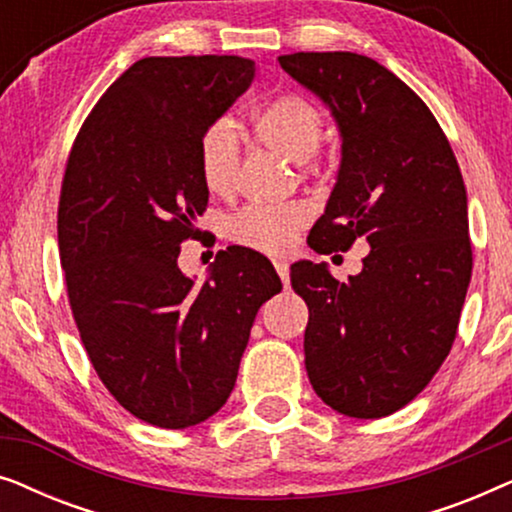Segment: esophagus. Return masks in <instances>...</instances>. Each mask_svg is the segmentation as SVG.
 Masks as SVG:
<instances>
[{"label": "esophagus", "mask_w": 512, "mask_h": 512, "mask_svg": "<svg viewBox=\"0 0 512 512\" xmlns=\"http://www.w3.org/2000/svg\"><path fill=\"white\" fill-rule=\"evenodd\" d=\"M275 270H277L279 279H282L284 284H289V265H286L284 261H275Z\"/></svg>", "instance_id": "1"}]
</instances>
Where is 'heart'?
Masks as SVG:
<instances>
[{
  "label": "heart",
  "mask_w": 512,
  "mask_h": 512,
  "mask_svg": "<svg viewBox=\"0 0 512 512\" xmlns=\"http://www.w3.org/2000/svg\"><path fill=\"white\" fill-rule=\"evenodd\" d=\"M251 135L265 151L303 163L324 137V114L317 104L298 93H282L265 102L251 121ZM240 142L233 123H209L198 139L200 179L209 193L228 195L240 170ZM310 219L303 205H256L242 209L230 221L228 235L240 247L261 254H284L293 247L300 228Z\"/></svg>",
  "instance_id": "b5f03b06"
}]
</instances>
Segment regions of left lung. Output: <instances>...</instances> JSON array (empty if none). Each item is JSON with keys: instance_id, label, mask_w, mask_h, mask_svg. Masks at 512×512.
Returning a JSON list of instances; mask_svg holds the SVG:
<instances>
[{"instance_id": "8db88e82", "label": "left lung", "mask_w": 512, "mask_h": 512, "mask_svg": "<svg viewBox=\"0 0 512 512\" xmlns=\"http://www.w3.org/2000/svg\"><path fill=\"white\" fill-rule=\"evenodd\" d=\"M279 65L328 104L342 160L307 244L347 251L363 270L338 282L326 263L291 265L307 303L305 368L326 405L380 419L408 405L457 338L471 282L466 186L436 116L394 72L359 53H291Z\"/></svg>"}]
</instances>
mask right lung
Instances as JSON below:
<instances>
[{"mask_svg": "<svg viewBox=\"0 0 512 512\" xmlns=\"http://www.w3.org/2000/svg\"><path fill=\"white\" fill-rule=\"evenodd\" d=\"M254 72L240 55L137 60L67 158L58 247L76 328L109 394L160 429L221 410L258 307L282 291L268 258L244 247L219 251L202 286L177 265L209 200L198 139Z\"/></svg>", "mask_w": 512, "mask_h": 512, "instance_id": "1", "label": "right lung"}]
</instances>
